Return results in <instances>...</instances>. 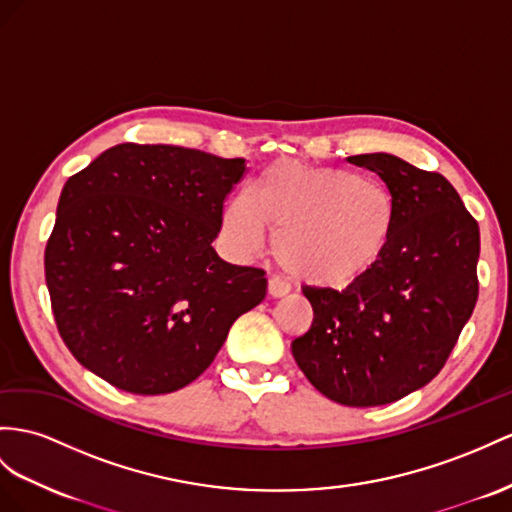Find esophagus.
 I'll return each mask as SVG.
<instances>
[{"label": "esophagus", "instance_id": "esophagus-1", "mask_svg": "<svg viewBox=\"0 0 512 512\" xmlns=\"http://www.w3.org/2000/svg\"><path fill=\"white\" fill-rule=\"evenodd\" d=\"M287 292H290V287H287V283L283 279H279V277H270L268 279V296L270 298H281Z\"/></svg>", "mask_w": 512, "mask_h": 512}]
</instances>
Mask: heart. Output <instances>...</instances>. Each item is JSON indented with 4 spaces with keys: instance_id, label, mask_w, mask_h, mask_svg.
Masks as SVG:
<instances>
[{
    "instance_id": "1",
    "label": "heart",
    "mask_w": 512,
    "mask_h": 512,
    "mask_svg": "<svg viewBox=\"0 0 512 512\" xmlns=\"http://www.w3.org/2000/svg\"><path fill=\"white\" fill-rule=\"evenodd\" d=\"M396 227V201L381 181L344 168L283 160L229 201L222 231L244 255L274 235L287 277L313 287H346L370 272Z\"/></svg>"
}]
</instances>
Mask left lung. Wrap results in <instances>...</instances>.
I'll use <instances>...</instances> for the list:
<instances>
[{
  "instance_id": "left-lung-1",
  "label": "left lung",
  "mask_w": 512,
  "mask_h": 512,
  "mask_svg": "<svg viewBox=\"0 0 512 512\" xmlns=\"http://www.w3.org/2000/svg\"><path fill=\"white\" fill-rule=\"evenodd\" d=\"M396 201L378 264L346 290L305 285L311 329L292 342L309 383L344 406H381L428 385L478 300L480 229L452 183L389 153L348 157Z\"/></svg>"
}]
</instances>
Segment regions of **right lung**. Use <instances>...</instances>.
<instances>
[{
  "label": "right lung",
  "instance_id": "add662e5",
  "mask_svg": "<svg viewBox=\"0 0 512 512\" xmlns=\"http://www.w3.org/2000/svg\"><path fill=\"white\" fill-rule=\"evenodd\" d=\"M242 157L123 142L64 183L45 248L58 333L103 381L177 391L212 365L231 324L266 296L261 268L212 242Z\"/></svg>",
  "mask_w": 512,
  "mask_h": 512
}]
</instances>
